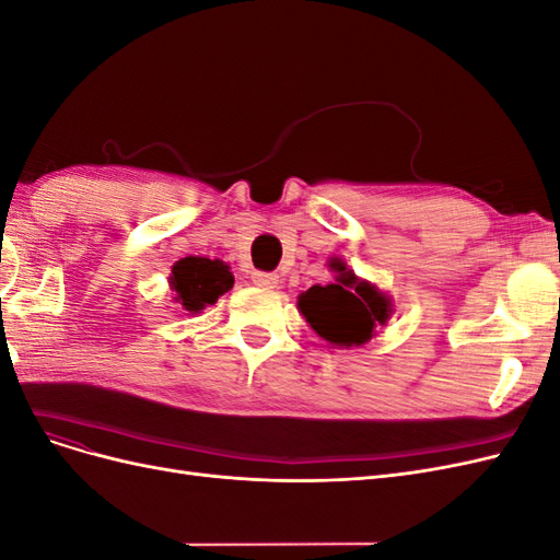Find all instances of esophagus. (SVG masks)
Here are the masks:
<instances>
[{
    "label": "esophagus",
    "mask_w": 560,
    "mask_h": 560,
    "mask_svg": "<svg viewBox=\"0 0 560 560\" xmlns=\"http://www.w3.org/2000/svg\"><path fill=\"white\" fill-rule=\"evenodd\" d=\"M252 282L259 284V287H266V290H273V287L278 284V276L276 273H264V270H254Z\"/></svg>",
    "instance_id": "1"
}]
</instances>
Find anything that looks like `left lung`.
<instances>
[{
    "mask_svg": "<svg viewBox=\"0 0 560 560\" xmlns=\"http://www.w3.org/2000/svg\"><path fill=\"white\" fill-rule=\"evenodd\" d=\"M336 270H346L338 266ZM299 311L308 325L334 346H362L376 325L389 315V301L366 282H358L350 270L334 284H313L299 296Z\"/></svg>",
    "mask_w": 560,
    "mask_h": 560,
    "instance_id": "8db88e82",
    "label": "left lung"
}]
</instances>
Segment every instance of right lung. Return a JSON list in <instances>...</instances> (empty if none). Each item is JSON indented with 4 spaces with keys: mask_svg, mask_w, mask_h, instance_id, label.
<instances>
[{
    "mask_svg": "<svg viewBox=\"0 0 560 560\" xmlns=\"http://www.w3.org/2000/svg\"><path fill=\"white\" fill-rule=\"evenodd\" d=\"M171 284L184 311L200 313L231 290L233 276L229 266L219 259L186 257L173 266Z\"/></svg>",
    "mask_w": 560,
    "mask_h": 560,
    "instance_id": "obj_1",
    "label": "right lung"
}]
</instances>
